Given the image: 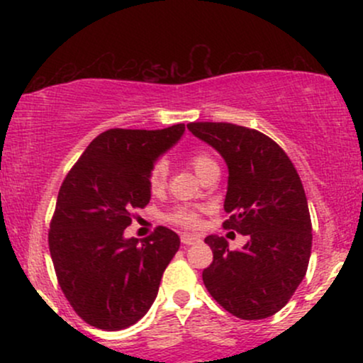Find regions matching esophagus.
Here are the masks:
<instances>
[{"label": "esophagus", "mask_w": 363, "mask_h": 363, "mask_svg": "<svg viewBox=\"0 0 363 363\" xmlns=\"http://www.w3.org/2000/svg\"><path fill=\"white\" fill-rule=\"evenodd\" d=\"M181 242L184 245H193L196 242H199V239L196 235H189V234H182L181 235Z\"/></svg>", "instance_id": "1"}]
</instances>
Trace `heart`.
<instances>
[{"label": "heart", "instance_id": "b5f03b06", "mask_svg": "<svg viewBox=\"0 0 363 363\" xmlns=\"http://www.w3.org/2000/svg\"><path fill=\"white\" fill-rule=\"evenodd\" d=\"M191 167L194 169V172L198 174L199 177H205L206 174H210L211 170L218 169V164L215 162L213 157H210L205 152H198L189 158ZM165 182H167V165L164 162H157L153 165L152 170H150L148 176V186L152 193H160L165 187ZM167 222L177 225V227L182 228H196L199 225V213L194 208L187 206H177L174 208L170 213H167Z\"/></svg>", "mask_w": 363, "mask_h": 363}]
</instances>
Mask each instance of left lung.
Listing matches in <instances>:
<instances>
[{
    "instance_id": "8db88e82",
    "label": "left lung",
    "mask_w": 363,
    "mask_h": 363,
    "mask_svg": "<svg viewBox=\"0 0 363 363\" xmlns=\"http://www.w3.org/2000/svg\"><path fill=\"white\" fill-rule=\"evenodd\" d=\"M187 129L227 162L225 230L247 235L239 251L208 235L213 262L203 283L225 311L264 319L286 306L309 266L312 223L306 191L278 143L256 129L230 123H191Z\"/></svg>"
}]
</instances>
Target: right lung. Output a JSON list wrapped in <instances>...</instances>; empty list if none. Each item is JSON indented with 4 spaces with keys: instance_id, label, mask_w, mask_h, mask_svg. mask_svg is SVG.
Instances as JSON below:
<instances>
[{
    "instance_id": "obj_1",
    "label": "right lung",
    "mask_w": 363,
    "mask_h": 363,
    "mask_svg": "<svg viewBox=\"0 0 363 363\" xmlns=\"http://www.w3.org/2000/svg\"><path fill=\"white\" fill-rule=\"evenodd\" d=\"M184 124L165 129H107L86 147L57 194L49 251L69 306L90 326L119 331L147 314L181 239L157 227L124 239L133 211L150 201L148 176L176 145Z\"/></svg>"
}]
</instances>
